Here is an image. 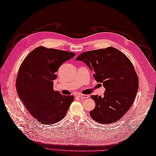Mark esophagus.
<instances>
[{
  "mask_svg": "<svg viewBox=\"0 0 156 156\" xmlns=\"http://www.w3.org/2000/svg\"><path fill=\"white\" fill-rule=\"evenodd\" d=\"M78 97L81 98H83V99H84V98H87L90 97L89 95H87V94H79Z\"/></svg>",
  "mask_w": 156,
  "mask_h": 156,
  "instance_id": "1",
  "label": "esophagus"
}]
</instances>
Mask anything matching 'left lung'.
I'll list each match as a JSON object with an SVG mask.
<instances>
[{
	"instance_id": "left-lung-1",
	"label": "left lung",
	"mask_w": 156,
	"mask_h": 156,
	"mask_svg": "<svg viewBox=\"0 0 156 156\" xmlns=\"http://www.w3.org/2000/svg\"><path fill=\"white\" fill-rule=\"evenodd\" d=\"M94 72L105 88L104 96L92 95L95 107L90 116L101 124H111L122 118L132 105L138 89V78L126 55L112 47L83 52L75 59Z\"/></svg>"
}]
</instances>
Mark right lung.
<instances>
[{"mask_svg": "<svg viewBox=\"0 0 156 156\" xmlns=\"http://www.w3.org/2000/svg\"><path fill=\"white\" fill-rule=\"evenodd\" d=\"M75 53L40 46L24 59L16 79V90L26 109L45 125L60 121L74 100L54 90L56 72L62 63L73 58Z\"/></svg>", "mask_w": 156, "mask_h": 156, "instance_id": "1", "label": "right lung"}]
</instances>
